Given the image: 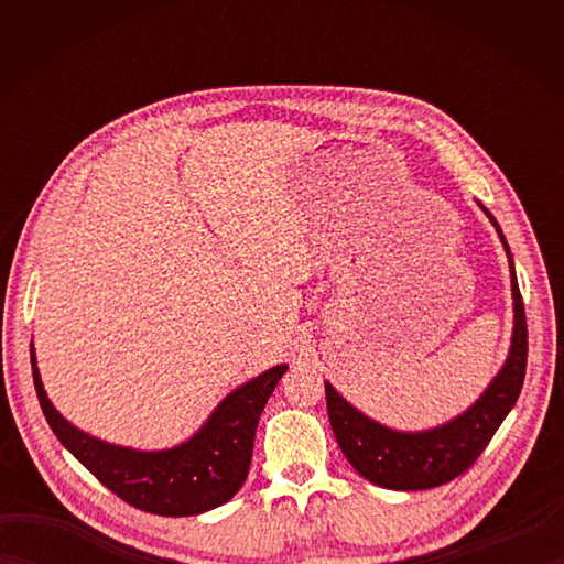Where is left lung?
I'll return each mask as SVG.
<instances>
[{
  "mask_svg": "<svg viewBox=\"0 0 564 564\" xmlns=\"http://www.w3.org/2000/svg\"><path fill=\"white\" fill-rule=\"evenodd\" d=\"M482 210L497 227L511 263L513 337L507 364L470 410L453 419V422L422 431V434H402V431L380 426L373 419L354 410L329 382H325L327 414L334 436H337L346 460L368 482L386 489L414 492V489H431L455 480L480 458L487 443L492 441L495 431L519 400L525 378V358H529V327H525L523 301L505 232L499 230L495 215L485 206Z\"/></svg>",
  "mask_w": 564,
  "mask_h": 564,
  "instance_id": "obj_1",
  "label": "left lung"
}]
</instances>
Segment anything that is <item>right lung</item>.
<instances>
[{
	"instance_id": "obj_1",
	"label": "right lung",
	"mask_w": 564,
	"mask_h": 564,
	"mask_svg": "<svg viewBox=\"0 0 564 564\" xmlns=\"http://www.w3.org/2000/svg\"><path fill=\"white\" fill-rule=\"evenodd\" d=\"M33 386L59 443L130 507L160 517H191L225 505L245 485L259 416L289 366H275L218 404L194 438L170 451L111 446L72 426L47 400L31 349Z\"/></svg>"
}]
</instances>
